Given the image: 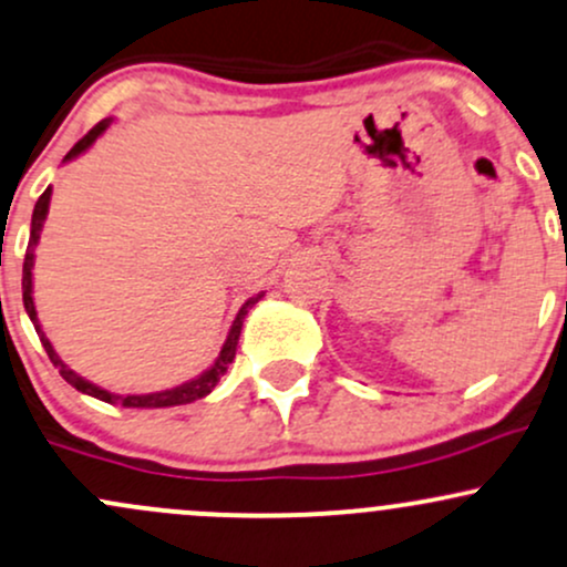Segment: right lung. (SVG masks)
Wrapping results in <instances>:
<instances>
[{
	"mask_svg": "<svg viewBox=\"0 0 567 567\" xmlns=\"http://www.w3.org/2000/svg\"><path fill=\"white\" fill-rule=\"evenodd\" d=\"M110 123H112L110 117H107V121L96 123V126H93L91 132L85 134L83 140H80L78 145H74L72 151L64 155V161L78 158L80 153L89 151V147L93 145V142H96L99 136H102L104 132H107ZM48 207H51V188H48L45 193H42L40 198H37V204H34V215H31L29 247H27V258H23V307H27L29 320L34 322L37 336H40L42 347H45L48 358H51V363L55 365V369H59V374L64 377L66 382H70L74 390H80V393L99 398V401H104V403H121V406H126V409H164V406H183V403H193V401H198V398H204V395L213 393L215 384L220 382V377L226 374L228 365L234 363V358H236V344H239L241 322H245L247 309H250L252 303H258V301H260V296H264V293H258L255 298H250V301L241 303V309H239V315H236V320H234L231 331H228L226 344H223V350H220V354H217V360H215L213 365H209L207 371H204V374H198L196 379H190V382H185V384H177V388H172V390H161V393H147V395H115V393H110V390L96 388V384H91L89 379H83V377L74 374V371L70 369V365H64V360H61L59 354H55L53 344H51V341H48V336L42 333L40 322H37L34 298H31V269H34V247H37V241H40V231H42V223H45V217H48Z\"/></svg>",
	"mask_w": 567,
	"mask_h": 567,
	"instance_id": "add662e5",
	"label": "right lung"
}]
</instances>
